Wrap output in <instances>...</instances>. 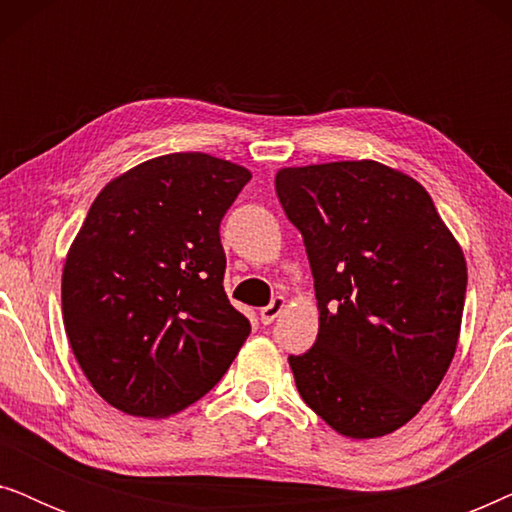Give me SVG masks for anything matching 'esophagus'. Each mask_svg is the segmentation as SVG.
<instances>
[{"instance_id":"obj_1","label":"esophagus","mask_w":512,"mask_h":512,"mask_svg":"<svg viewBox=\"0 0 512 512\" xmlns=\"http://www.w3.org/2000/svg\"><path fill=\"white\" fill-rule=\"evenodd\" d=\"M284 305H286V298L284 296L272 298V303L261 310V321H263V324H272V321H275L279 314H282Z\"/></svg>"}]
</instances>
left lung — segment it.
Wrapping results in <instances>:
<instances>
[{"instance_id": "1", "label": "left lung", "mask_w": 512, "mask_h": 512, "mask_svg": "<svg viewBox=\"0 0 512 512\" xmlns=\"http://www.w3.org/2000/svg\"><path fill=\"white\" fill-rule=\"evenodd\" d=\"M277 198L303 235L319 307L289 356L303 401L347 438L401 429L454 359L466 258L426 188L377 160L284 167Z\"/></svg>"}]
</instances>
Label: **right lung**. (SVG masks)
<instances>
[{"label":"right lung","instance_id":"add662e5","mask_svg":"<svg viewBox=\"0 0 512 512\" xmlns=\"http://www.w3.org/2000/svg\"><path fill=\"white\" fill-rule=\"evenodd\" d=\"M251 179L167 153L102 188L69 247L62 319L83 375L132 417H170L221 380L251 333L223 291L219 226Z\"/></svg>","mask_w":512,"mask_h":512}]
</instances>
